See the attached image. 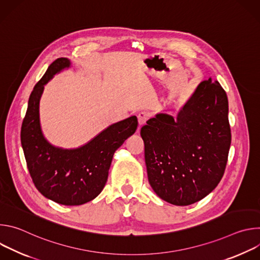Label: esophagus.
Returning <instances> with one entry per match:
<instances>
[{"mask_svg": "<svg viewBox=\"0 0 260 260\" xmlns=\"http://www.w3.org/2000/svg\"><path fill=\"white\" fill-rule=\"evenodd\" d=\"M148 120V114H146L145 112H141L138 114V123H139V128L142 127L143 125H145L146 121Z\"/></svg>", "mask_w": 260, "mask_h": 260, "instance_id": "esophagus-1", "label": "esophagus"}]
</instances>
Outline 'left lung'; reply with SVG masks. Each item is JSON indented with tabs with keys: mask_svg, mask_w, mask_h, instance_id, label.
I'll use <instances>...</instances> for the list:
<instances>
[{
	"mask_svg": "<svg viewBox=\"0 0 260 260\" xmlns=\"http://www.w3.org/2000/svg\"><path fill=\"white\" fill-rule=\"evenodd\" d=\"M154 192L176 206L194 204L223 177L232 143L229 100L218 81L201 82L177 117L156 114L141 128Z\"/></svg>",
	"mask_w": 260,
	"mask_h": 260,
	"instance_id": "8db88e82",
	"label": "left lung"
}]
</instances>
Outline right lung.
Masks as SVG:
<instances>
[{"mask_svg":"<svg viewBox=\"0 0 260 260\" xmlns=\"http://www.w3.org/2000/svg\"><path fill=\"white\" fill-rule=\"evenodd\" d=\"M70 60L55 59L29 95L20 140L26 167L36 188L45 198L64 206H79L103 190L114 152L135 134L138 120L131 116L104 129L84 146L62 149L44 138L39 120V102L44 85Z\"/></svg>","mask_w":260,"mask_h":260,"instance_id":"right-lung-1","label":"right lung"}]
</instances>
